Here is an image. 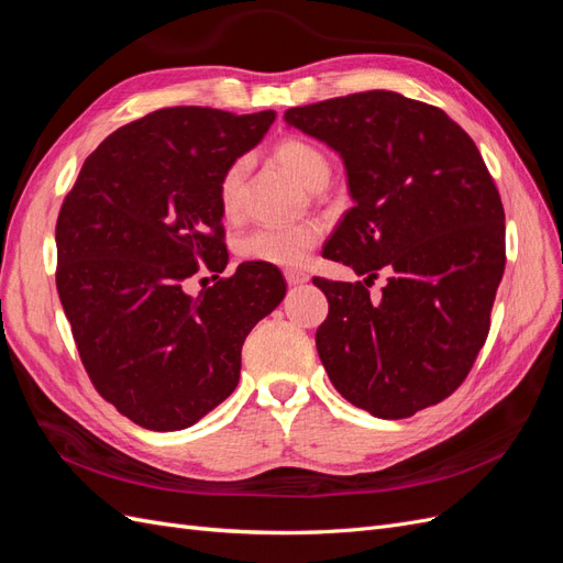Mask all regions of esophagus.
Instances as JSON below:
<instances>
[{
	"instance_id": "1",
	"label": "esophagus",
	"mask_w": 563,
	"mask_h": 563,
	"mask_svg": "<svg viewBox=\"0 0 563 563\" xmlns=\"http://www.w3.org/2000/svg\"><path fill=\"white\" fill-rule=\"evenodd\" d=\"M284 277H286L288 286H300V284H308L310 282V277L305 275L302 269H286Z\"/></svg>"
}]
</instances>
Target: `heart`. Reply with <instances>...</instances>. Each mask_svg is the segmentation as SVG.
<instances>
[{"instance_id": "obj_1", "label": "heart", "mask_w": 563, "mask_h": 563, "mask_svg": "<svg viewBox=\"0 0 563 563\" xmlns=\"http://www.w3.org/2000/svg\"><path fill=\"white\" fill-rule=\"evenodd\" d=\"M272 157L300 180L310 190H321L331 178V162L323 150L302 139H284L272 150ZM242 185H244V162H234L225 168L223 178L218 183L220 211L228 218H234L242 207ZM319 225L305 220L294 225L258 228L244 234L236 242V253L249 263H261L272 267H298L308 253L319 242Z\"/></svg>"}]
</instances>
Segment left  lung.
Wrapping results in <instances>:
<instances>
[{
  "mask_svg": "<svg viewBox=\"0 0 563 563\" xmlns=\"http://www.w3.org/2000/svg\"><path fill=\"white\" fill-rule=\"evenodd\" d=\"M284 119L343 159L354 207L321 255L366 277H314L329 298L319 360L350 404L411 418L453 395L486 343L505 272L500 195L470 135L401 93L331 98ZM378 268L390 279L371 299Z\"/></svg>",
  "mask_w": 563,
  "mask_h": 563,
  "instance_id": "8db88e82",
  "label": "left lung"
}]
</instances>
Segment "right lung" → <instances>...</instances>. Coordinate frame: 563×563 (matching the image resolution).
Wrapping results in <instances>:
<instances>
[{
  "instance_id": "1",
  "label": "right lung",
  "mask_w": 563,
  "mask_h": 563,
  "mask_svg": "<svg viewBox=\"0 0 563 563\" xmlns=\"http://www.w3.org/2000/svg\"><path fill=\"white\" fill-rule=\"evenodd\" d=\"M164 108L117 129L84 162L58 223L56 286L98 395L145 430H185L225 401L251 329L286 296L282 272L228 265L218 183L275 122ZM218 277V275H216Z\"/></svg>"
}]
</instances>
